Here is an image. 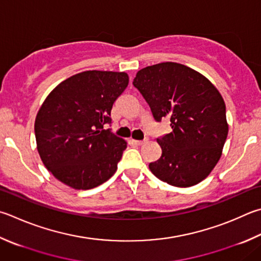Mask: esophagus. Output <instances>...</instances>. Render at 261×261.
<instances>
[{
  "label": "esophagus",
  "instance_id": "esophagus-1",
  "mask_svg": "<svg viewBox=\"0 0 261 261\" xmlns=\"http://www.w3.org/2000/svg\"><path fill=\"white\" fill-rule=\"evenodd\" d=\"M147 141V139H144V140H134V143L136 144V145H143V144H145Z\"/></svg>",
  "mask_w": 261,
  "mask_h": 261
}]
</instances>
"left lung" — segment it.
Returning <instances> with one entry per match:
<instances>
[{"instance_id":"obj_1","label":"left lung","mask_w":261,"mask_h":261,"mask_svg":"<svg viewBox=\"0 0 261 261\" xmlns=\"http://www.w3.org/2000/svg\"><path fill=\"white\" fill-rule=\"evenodd\" d=\"M156 122L168 118L171 132L158 143L162 155L149 163L155 177L176 187H191L209 176L228 135L226 105L205 76L178 63L140 69L134 80Z\"/></svg>"}]
</instances>
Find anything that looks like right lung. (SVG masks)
<instances>
[{"instance_id":"add662e5","label":"right lung","mask_w":261,"mask_h":261,"mask_svg":"<svg viewBox=\"0 0 261 261\" xmlns=\"http://www.w3.org/2000/svg\"><path fill=\"white\" fill-rule=\"evenodd\" d=\"M129 84L124 72L87 70L49 93L35 118L37 150L45 168L67 186L91 189L117 170L126 141L103 125Z\"/></svg>"}]
</instances>
